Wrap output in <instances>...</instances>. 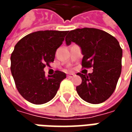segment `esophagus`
Returning a JSON list of instances; mask_svg holds the SVG:
<instances>
[{"instance_id": "obj_1", "label": "esophagus", "mask_w": 132, "mask_h": 132, "mask_svg": "<svg viewBox=\"0 0 132 132\" xmlns=\"http://www.w3.org/2000/svg\"><path fill=\"white\" fill-rule=\"evenodd\" d=\"M73 76H75V73H69L67 74V77L69 78H73Z\"/></svg>"}]
</instances>
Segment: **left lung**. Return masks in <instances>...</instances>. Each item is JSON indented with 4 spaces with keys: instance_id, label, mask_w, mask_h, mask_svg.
Wrapping results in <instances>:
<instances>
[{
    "instance_id": "left-lung-1",
    "label": "left lung",
    "mask_w": 132,
    "mask_h": 132,
    "mask_svg": "<svg viewBox=\"0 0 132 132\" xmlns=\"http://www.w3.org/2000/svg\"><path fill=\"white\" fill-rule=\"evenodd\" d=\"M67 46L74 42L80 46L83 68L93 67V73H78L82 83L76 87L78 94L91 104L105 102L115 90L122 71V49L116 38L95 28L76 29L68 32Z\"/></svg>"
}]
</instances>
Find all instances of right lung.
I'll return each instance as SVG.
<instances>
[{
	"label": "right lung",
	"instance_id": "1",
	"mask_svg": "<svg viewBox=\"0 0 132 132\" xmlns=\"http://www.w3.org/2000/svg\"><path fill=\"white\" fill-rule=\"evenodd\" d=\"M67 33L37 31L26 35L15 46L10 57L11 73L20 94L31 103L42 105L50 101L66 78V73L60 71L46 77L44 69L54 61Z\"/></svg>",
	"mask_w": 132,
	"mask_h": 132
}]
</instances>
